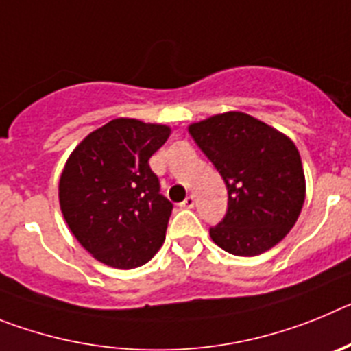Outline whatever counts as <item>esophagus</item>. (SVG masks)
<instances>
[{"mask_svg":"<svg viewBox=\"0 0 351 351\" xmlns=\"http://www.w3.org/2000/svg\"><path fill=\"white\" fill-rule=\"evenodd\" d=\"M195 206V198L193 195H190V197H186L184 200H182L181 204H179V207H182V209H191V207Z\"/></svg>","mask_w":351,"mask_h":351,"instance_id":"esophagus-1","label":"esophagus"}]
</instances>
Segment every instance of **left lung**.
Listing matches in <instances>:
<instances>
[{
  "label": "left lung",
  "mask_w": 351,
  "mask_h": 351,
  "mask_svg": "<svg viewBox=\"0 0 351 351\" xmlns=\"http://www.w3.org/2000/svg\"><path fill=\"white\" fill-rule=\"evenodd\" d=\"M197 145L221 173L228 207L209 234L235 256L271 250L299 218L306 195L295 144L243 112H225L190 126Z\"/></svg>",
  "instance_id": "obj_1"
}]
</instances>
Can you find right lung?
<instances>
[{
    "instance_id": "right-lung-1",
    "label": "right lung",
    "mask_w": 351,
    "mask_h": 351,
    "mask_svg": "<svg viewBox=\"0 0 351 351\" xmlns=\"http://www.w3.org/2000/svg\"><path fill=\"white\" fill-rule=\"evenodd\" d=\"M169 126L112 119L70 154L60 179L63 216L77 241L110 267H141L165 241L172 202L149 158Z\"/></svg>"
}]
</instances>
